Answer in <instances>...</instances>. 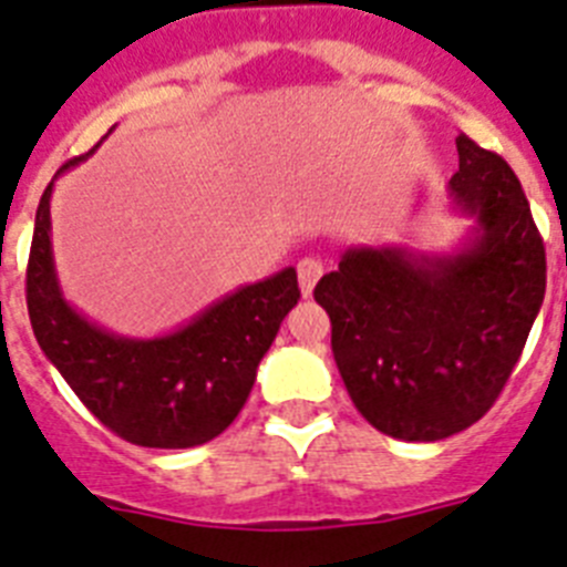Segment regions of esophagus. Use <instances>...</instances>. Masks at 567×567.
Returning <instances> with one entry per match:
<instances>
[{"label":"esophagus","instance_id":"34e87169","mask_svg":"<svg viewBox=\"0 0 567 567\" xmlns=\"http://www.w3.org/2000/svg\"><path fill=\"white\" fill-rule=\"evenodd\" d=\"M323 275V264L315 258H303L298 264V280H300V292H303V298H309L315 289V284H318V278Z\"/></svg>","mask_w":567,"mask_h":567}]
</instances>
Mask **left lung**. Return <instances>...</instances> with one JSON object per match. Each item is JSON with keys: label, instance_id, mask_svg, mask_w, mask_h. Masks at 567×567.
Masks as SVG:
<instances>
[{"label": "left lung", "instance_id": "1", "mask_svg": "<svg viewBox=\"0 0 567 567\" xmlns=\"http://www.w3.org/2000/svg\"><path fill=\"white\" fill-rule=\"evenodd\" d=\"M452 252L349 247L315 287L354 409L378 432L434 443L488 412L545 298V247L517 175L457 135Z\"/></svg>", "mask_w": 567, "mask_h": 567}]
</instances>
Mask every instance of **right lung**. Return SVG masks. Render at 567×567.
Listing matches in <instances>:
<instances>
[{
	"instance_id": "right-lung-1",
	"label": "right lung",
	"mask_w": 567,
	"mask_h": 567,
	"mask_svg": "<svg viewBox=\"0 0 567 567\" xmlns=\"http://www.w3.org/2000/svg\"><path fill=\"white\" fill-rule=\"evenodd\" d=\"M87 155L59 167L39 202L28 260L30 327L44 358L110 432L144 449L209 443L247 403L260 358L300 298L298 272L287 267L238 287L155 338L99 327L64 298L50 240L53 184Z\"/></svg>"
}]
</instances>
